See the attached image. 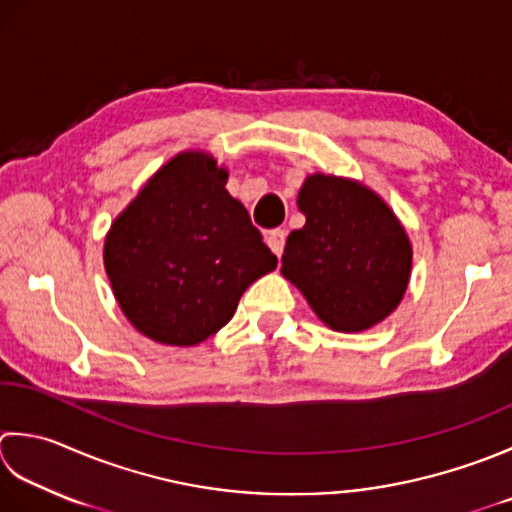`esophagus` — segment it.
I'll return each instance as SVG.
<instances>
[{"label":"esophagus","instance_id":"34e87169","mask_svg":"<svg viewBox=\"0 0 512 512\" xmlns=\"http://www.w3.org/2000/svg\"><path fill=\"white\" fill-rule=\"evenodd\" d=\"M266 244H268V248L273 250V253H275L277 257H282L284 244H286V230H282V228L270 230V233L266 235Z\"/></svg>","mask_w":512,"mask_h":512}]
</instances>
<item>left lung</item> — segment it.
Listing matches in <instances>:
<instances>
[{
	"label": "left lung",
	"mask_w": 512,
	"mask_h": 512,
	"mask_svg": "<svg viewBox=\"0 0 512 512\" xmlns=\"http://www.w3.org/2000/svg\"><path fill=\"white\" fill-rule=\"evenodd\" d=\"M306 224L286 239L282 275L339 333L368 330L393 313L408 288L413 246L375 190L315 173L299 188Z\"/></svg>",
	"instance_id": "obj_1"
}]
</instances>
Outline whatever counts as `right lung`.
Instances as JSON below:
<instances>
[{
    "label": "right lung",
    "instance_id": "add662e5",
    "mask_svg": "<svg viewBox=\"0 0 512 512\" xmlns=\"http://www.w3.org/2000/svg\"><path fill=\"white\" fill-rule=\"evenodd\" d=\"M226 182L213 155L186 150L108 230L104 266L117 304L153 342H204L230 322L244 290L277 266Z\"/></svg>",
    "mask_w": 512,
    "mask_h": 512
}]
</instances>
